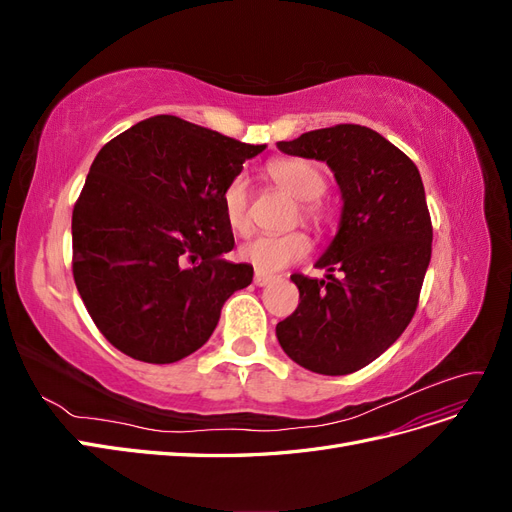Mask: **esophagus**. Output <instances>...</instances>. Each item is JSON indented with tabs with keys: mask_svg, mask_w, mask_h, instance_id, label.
Wrapping results in <instances>:
<instances>
[{
	"mask_svg": "<svg viewBox=\"0 0 512 512\" xmlns=\"http://www.w3.org/2000/svg\"><path fill=\"white\" fill-rule=\"evenodd\" d=\"M273 280H275V275H269V273L256 271V275H254V284H256V286H267V284H271Z\"/></svg>",
	"mask_w": 512,
	"mask_h": 512,
	"instance_id": "esophagus-1",
	"label": "esophagus"
}]
</instances>
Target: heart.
Returning a JSON list of instances; mask_svg holds the SVG:
<instances>
[{
  "mask_svg": "<svg viewBox=\"0 0 512 512\" xmlns=\"http://www.w3.org/2000/svg\"><path fill=\"white\" fill-rule=\"evenodd\" d=\"M267 177L277 188L294 196L299 203L301 220L314 228H322L327 222L322 207L316 198L322 196L327 188L322 170L303 158H280L267 164ZM222 215L226 226L239 237L252 232V213H250V190L243 175L232 177L222 192ZM312 252V241L301 230L286 232L280 237H256L250 243L241 245L239 258L252 265L260 273L282 271L294 262L303 260Z\"/></svg>",
  "mask_w": 512,
  "mask_h": 512,
  "instance_id": "b5f03b06",
  "label": "heart"
}]
</instances>
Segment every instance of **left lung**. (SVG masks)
<instances>
[{
  "label": "left lung",
  "mask_w": 512,
  "mask_h": 512,
  "mask_svg": "<svg viewBox=\"0 0 512 512\" xmlns=\"http://www.w3.org/2000/svg\"><path fill=\"white\" fill-rule=\"evenodd\" d=\"M277 147L327 162L344 200L337 235L316 262L327 280L290 275L299 307L277 322V342L309 371L346 376L393 346L416 312L433 239L423 181L404 151L356 123Z\"/></svg>",
  "instance_id": "obj_1"
}]
</instances>
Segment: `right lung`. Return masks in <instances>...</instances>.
I'll return each mask as SVG.
<instances>
[{
    "instance_id": "1",
    "label": "right lung",
    "mask_w": 512,
    "mask_h": 512,
    "mask_svg": "<svg viewBox=\"0 0 512 512\" xmlns=\"http://www.w3.org/2000/svg\"><path fill=\"white\" fill-rule=\"evenodd\" d=\"M262 149L173 115L138 121L100 149L72 211V275L117 350L177 363L252 284L250 265L224 258L235 237L222 192Z\"/></svg>"
}]
</instances>
